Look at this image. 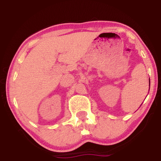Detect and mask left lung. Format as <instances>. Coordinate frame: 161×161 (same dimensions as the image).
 <instances>
[{
    "label": "left lung",
    "instance_id": "8db88e82",
    "mask_svg": "<svg viewBox=\"0 0 161 161\" xmlns=\"http://www.w3.org/2000/svg\"><path fill=\"white\" fill-rule=\"evenodd\" d=\"M149 82H150V81H149ZM149 85H150V83H149Z\"/></svg>",
    "mask_w": 161,
    "mask_h": 161
}]
</instances>
